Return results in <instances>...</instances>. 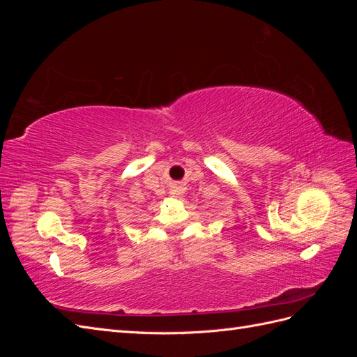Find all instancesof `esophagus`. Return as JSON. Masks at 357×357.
Wrapping results in <instances>:
<instances>
[{"instance_id": "34e87169", "label": "esophagus", "mask_w": 357, "mask_h": 357, "mask_svg": "<svg viewBox=\"0 0 357 357\" xmlns=\"http://www.w3.org/2000/svg\"><path fill=\"white\" fill-rule=\"evenodd\" d=\"M169 195L174 197V198H178L183 195V189L180 186H174L171 190H169Z\"/></svg>"}]
</instances>
